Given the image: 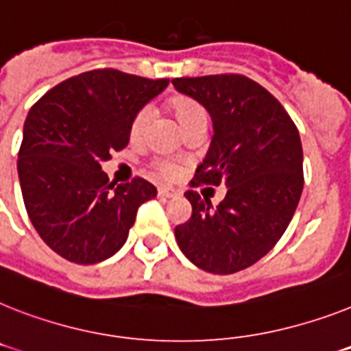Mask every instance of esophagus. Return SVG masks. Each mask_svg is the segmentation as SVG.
I'll use <instances>...</instances> for the list:
<instances>
[{"mask_svg": "<svg viewBox=\"0 0 351 351\" xmlns=\"http://www.w3.org/2000/svg\"><path fill=\"white\" fill-rule=\"evenodd\" d=\"M158 196H162V198H175V196H178V191L171 189V187H158Z\"/></svg>", "mask_w": 351, "mask_h": 351, "instance_id": "1", "label": "esophagus"}]
</instances>
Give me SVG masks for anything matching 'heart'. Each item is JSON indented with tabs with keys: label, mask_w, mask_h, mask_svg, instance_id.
<instances>
[{
	"label": "heart",
	"mask_w": 351,
	"mask_h": 351,
	"mask_svg": "<svg viewBox=\"0 0 351 351\" xmlns=\"http://www.w3.org/2000/svg\"><path fill=\"white\" fill-rule=\"evenodd\" d=\"M169 107L171 110H173V114H175L176 119H178V123L184 126V130H187L189 126L196 125V123L207 121V112H205L202 103L189 98V96H175V98L169 101ZM152 117L153 112L149 107H143L135 112L130 123L132 141L143 139L146 130H148ZM153 169L157 171L160 176H164V178H175V176H178V173H180V167L176 166L173 160H167V158H157V160H153Z\"/></svg>",
	"instance_id": "1"
}]
</instances>
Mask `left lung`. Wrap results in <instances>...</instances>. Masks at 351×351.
I'll use <instances>...</instances> for the list:
<instances>
[{
	"mask_svg": "<svg viewBox=\"0 0 351 351\" xmlns=\"http://www.w3.org/2000/svg\"><path fill=\"white\" fill-rule=\"evenodd\" d=\"M173 85L207 108L214 137L191 187H228L212 208L196 191L176 243L199 269L230 275L261 261L289 226L303 189L298 128L282 103L244 75L175 78Z\"/></svg>",
	"mask_w": 351,
	"mask_h": 351,
	"instance_id": "8db88e82",
	"label": "left lung"
}]
</instances>
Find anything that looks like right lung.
I'll return each mask as SVG.
<instances>
[{"mask_svg": "<svg viewBox=\"0 0 351 351\" xmlns=\"http://www.w3.org/2000/svg\"><path fill=\"white\" fill-rule=\"evenodd\" d=\"M167 84L110 67L87 71L55 85L28 112L21 193L40 239L66 261L87 266L112 257L141 205L157 196L141 176L108 182L101 164L128 146L134 114Z\"/></svg>", "mask_w": 351, "mask_h": 351, "instance_id": "add662e5", "label": "right lung"}]
</instances>
